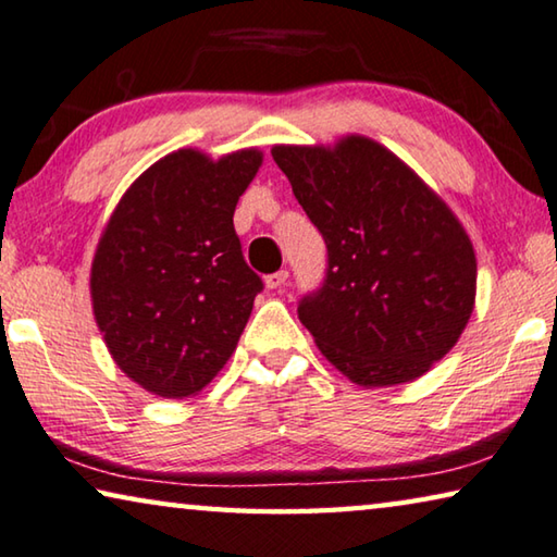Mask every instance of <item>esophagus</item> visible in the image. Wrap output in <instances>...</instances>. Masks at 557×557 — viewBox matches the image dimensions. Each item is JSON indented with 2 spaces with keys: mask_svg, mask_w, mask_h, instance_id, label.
<instances>
[{
  "mask_svg": "<svg viewBox=\"0 0 557 557\" xmlns=\"http://www.w3.org/2000/svg\"><path fill=\"white\" fill-rule=\"evenodd\" d=\"M288 281V271L286 269H281V271H276V273H271V276H267L263 278V284H267V288H281Z\"/></svg>",
  "mask_w": 557,
  "mask_h": 557,
  "instance_id": "obj_1",
  "label": "esophagus"
}]
</instances>
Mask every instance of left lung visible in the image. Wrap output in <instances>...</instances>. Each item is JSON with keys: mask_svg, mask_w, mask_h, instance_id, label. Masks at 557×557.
<instances>
[{"mask_svg": "<svg viewBox=\"0 0 557 557\" xmlns=\"http://www.w3.org/2000/svg\"><path fill=\"white\" fill-rule=\"evenodd\" d=\"M271 154L327 246L325 284L298 306L318 350L360 387L422 377L476 306V251L459 216L358 133Z\"/></svg>", "mask_w": 557, "mask_h": 557, "instance_id": "obj_1", "label": "left lung"}]
</instances>
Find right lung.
I'll list each match as a JSON object with an SVG mask.
<instances>
[{
    "label": "right lung",
    "instance_id": "right-lung-1",
    "mask_svg": "<svg viewBox=\"0 0 557 557\" xmlns=\"http://www.w3.org/2000/svg\"><path fill=\"white\" fill-rule=\"evenodd\" d=\"M259 148L165 154L125 189L90 261V306L113 362L165 399L202 392L232 358L261 278L242 257L234 209Z\"/></svg>",
    "mask_w": 557,
    "mask_h": 557
}]
</instances>
